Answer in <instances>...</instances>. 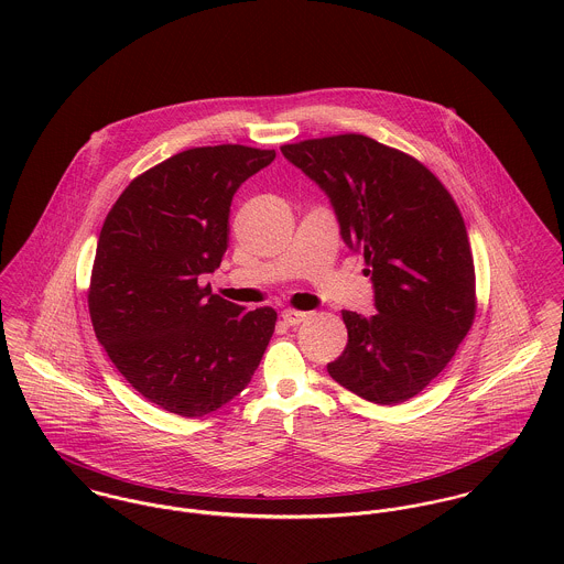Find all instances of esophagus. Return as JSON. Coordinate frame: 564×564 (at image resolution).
<instances>
[{
    "label": "esophagus",
    "mask_w": 564,
    "mask_h": 564,
    "mask_svg": "<svg viewBox=\"0 0 564 564\" xmlns=\"http://www.w3.org/2000/svg\"><path fill=\"white\" fill-rule=\"evenodd\" d=\"M282 319L286 325H300V323L306 322L308 319V315L306 313H302V311H293V308H286L284 313H282Z\"/></svg>",
    "instance_id": "obj_1"
}]
</instances>
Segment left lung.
I'll return each mask as SVG.
<instances>
[{
	"instance_id": "8db88e82",
	"label": "left lung",
	"mask_w": 564,
	"mask_h": 564,
	"mask_svg": "<svg viewBox=\"0 0 564 564\" xmlns=\"http://www.w3.org/2000/svg\"><path fill=\"white\" fill-rule=\"evenodd\" d=\"M319 184L345 245L365 256L376 315L343 311L345 351L327 373L367 402L421 393L476 317V269L463 215L421 162L362 134L280 148Z\"/></svg>"
}]
</instances>
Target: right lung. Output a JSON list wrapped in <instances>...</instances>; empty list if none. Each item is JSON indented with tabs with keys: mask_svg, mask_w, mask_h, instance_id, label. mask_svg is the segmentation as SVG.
Instances as JSON below:
<instances>
[{
	"mask_svg": "<svg viewBox=\"0 0 564 564\" xmlns=\"http://www.w3.org/2000/svg\"><path fill=\"white\" fill-rule=\"evenodd\" d=\"M275 159L245 145L193 148L134 177L110 208L95 251L88 313L119 373L180 416H204L249 384L275 311H245L199 278L228 249L230 206Z\"/></svg>",
	"mask_w": 564,
	"mask_h": 564,
	"instance_id": "add662e5",
	"label": "right lung"
}]
</instances>
